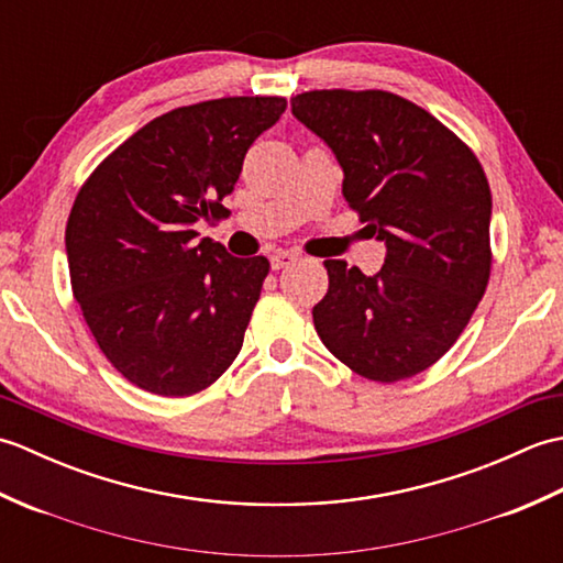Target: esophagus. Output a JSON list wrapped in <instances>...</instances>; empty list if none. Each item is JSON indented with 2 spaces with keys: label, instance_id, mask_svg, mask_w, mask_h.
I'll return each mask as SVG.
<instances>
[{
  "label": "esophagus",
  "instance_id": "1",
  "mask_svg": "<svg viewBox=\"0 0 563 563\" xmlns=\"http://www.w3.org/2000/svg\"><path fill=\"white\" fill-rule=\"evenodd\" d=\"M297 256L290 254V251H275V254L271 256V268L273 271H280V268H288L290 263H295Z\"/></svg>",
  "mask_w": 563,
  "mask_h": 563
}]
</instances>
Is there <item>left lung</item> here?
Listing matches in <instances>:
<instances>
[{
    "label": "left lung",
    "instance_id": "obj_1",
    "mask_svg": "<svg viewBox=\"0 0 563 563\" xmlns=\"http://www.w3.org/2000/svg\"><path fill=\"white\" fill-rule=\"evenodd\" d=\"M292 113L336 154L343 198L387 244L377 275L324 261L314 329L353 373L399 382L445 355L492 275V188L476 154L391 91L314 89Z\"/></svg>",
    "mask_w": 563,
    "mask_h": 563
}]
</instances>
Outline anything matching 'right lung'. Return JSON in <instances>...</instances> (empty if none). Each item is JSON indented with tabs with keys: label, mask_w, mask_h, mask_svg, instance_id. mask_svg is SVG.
Returning a JSON list of instances; mask_svg holds the SVG:
<instances>
[{
	"label": "right lung",
	"mask_w": 563,
	"mask_h": 563,
	"mask_svg": "<svg viewBox=\"0 0 563 563\" xmlns=\"http://www.w3.org/2000/svg\"><path fill=\"white\" fill-rule=\"evenodd\" d=\"M288 109L283 97H227L154 118L118 145L69 210V283L109 363L135 387L190 397L242 351L271 271L200 239L227 214L249 147Z\"/></svg>",
	"instance_id": "right-lung-1"
}]
</instances>
